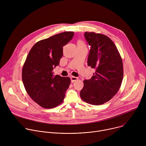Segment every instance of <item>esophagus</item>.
Instances as JSON below:
<instances>
[{
    "label": "esophagus",
    "mask_w": 146,
    "mask_h": 146,
    "mask_svg": "<svg viewBox=\"0 0 146 146\" xmlns=\"http://www.w3.org/2000/svg\"><path fill=\"white\" fill-rule=\"evenodd\" d=\"M70 80H71V81H72V82H74L75 81H76V80H78V78L76 77L71 76V77H70Z\"/></svg>",
    "instance_id": "obj_1"
}]
</instances>
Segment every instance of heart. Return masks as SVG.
Returning a JSON list of instances; mask_svg holds the SVG:
<instances>
[{"mask_svg": "<svg viewBox=\"0 0 146 146\" xmlns=\"http://www.w3.org/2000/svg\"><path fill=\"white\" fill-rule=\"evenodd\" d=\"M78 46H84V43L82 42L81 41H79L78 43Z\"/></svg>", "mask_w": 146, "mask_h": 146, "instance_id": "1", "label": "heart"}]
</instances>
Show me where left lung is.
I'll return each mask as SVG.
<instances>
[{
  "label": "left lung",
  "instance_id": "8db88e82",
  "mask_svg": "<svg viewBox=\"0 0 146 146\" xmlns=\"http://www.w3.org/2000/svg\"><path fill=\"white\" fill-rule=\"evenodd\" d=\"M84 37L91 48L87 64L95 72L90 79L84 80L80 97L91 105H100L110 100L121 87L122 60L113 41L107 36L86 32Z\"/></svg>",
  "mask_w": 146,
  "mask_h": 146
}]
</instances>
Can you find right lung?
Wrapping results in <instances>:
<instances>
[{
  "label": "right lung",
  "instance_id": "1",
  "mask_svg": "<svg viewBox=\"0 0 146 146\" xmlns=\"http://www.w3.org/2000/svg\"><path fill=\"white\" fill-rule=\"evenodd\" d=\"M74 36L65 32L37 42L29 51L23 66L22 78L29 96L43 108L51 109L63 102L70 84L68 77L54 75L59 65L63 47Z\"/></svg>",
  "mask_w": 146,
  "mask_h": 146
}]
</instances>
